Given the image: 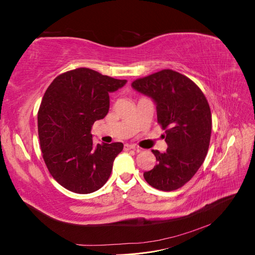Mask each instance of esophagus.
Returning <instances> with one entry per match:
<instances>
[{
    "label": "esophagus",
    "instance_id": "esophagus-1",
    "mask_svg": "<svg viewBox=\"0 0 255 255\" xmlns=\"http://www.w3.org/2000/svg\"><path fill=\"white\" fill-rule=\"evenodd\" d=\"M136 149H137V151H139V149H138L136 145H134V144H129V143H126V144H125V146H123V150H125V151H128V150H136Z\"/></svg>",
    "mask_w": 255,
    "mask_h": 255
}]
</instances>
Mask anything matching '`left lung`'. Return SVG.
<instances>
[{
	"instance_id": "1",
	"label": "left lung",
	"mask_w": 255,
	"mask_h": 255,
	"mask_svg": "<svg viewBox=\"0 0 255 255\" xmlns=\"http://www.w3.org/2000/svg\"><path fill=\"white\" fill-rule=\"evenodd\" d=\"M132 86L156 103L157 122L168 144L165 153L152 150L157 164L143 173L144 180L163 191L179 189L205 159L212 133L210 105L198 85L171 69L137 79Z\"/></svg>"
}]
</instances>
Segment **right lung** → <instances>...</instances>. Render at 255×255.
I'll list each match as a JSON object with an SVG mask.
<instances>
[{"instance_id":"add662e5","label":"right lung","mask_w":255,"mask_h":255,"mask_svg":"<svg viewBox=\"0 0 255 255\" xmlns=\"http://www.w3.org/2000/svg\"><path fill=\"white\" fill-rule=\"evenodd\" d=\"M126 83L78 68L56 76L45 90L38 111L42 157L54 180L66 189L90 194L109 180L123 143L96 146L90 129L109 113L110 92Z\"/></svg>"}]
</instances>
